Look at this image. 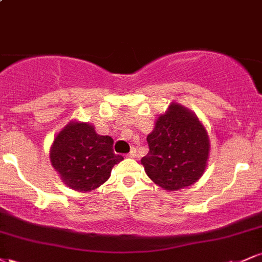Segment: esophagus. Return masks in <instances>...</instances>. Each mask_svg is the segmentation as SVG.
Returning <instances> with one entry per match:
<instances>
[{"label":"esophagus","mask_w":262,"mask_h":262,"mask_svg":"<svg viewBox=\"0 0 262 262\" xmlns=\"http://www.w3.org/2000/svg\"><path fill=\"white\" fill-rule=\"evenodd\" d=\"M127 156H129V158H135V156H137V149L132 148V150L128 152Z\"/></svg>","instance_id":"1"}]
</instances>
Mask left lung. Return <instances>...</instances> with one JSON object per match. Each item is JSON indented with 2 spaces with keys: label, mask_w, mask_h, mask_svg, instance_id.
<instances>
[{
  "label": "left lung",
  "mask_w": 262,
  "mask_h": 262,
  "mask_svg": "<svg viewBox=\"0 0 262 262\" xmlns=\"http://www.w3.org/2000/svg\"><path fill=\"white\" fill-rule=\"evenodd\" d=\"M146 140L149 152L141 164L156 185L167 191H179L203 175L209 154L208 135L187 108L171 104L159 117Z\"/></svg>",
  "instance_id": "1"
}]
</instances>
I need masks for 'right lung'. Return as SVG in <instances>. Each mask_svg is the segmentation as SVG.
<instances>
[{"instance_id": "right-lung-1", "label": "right lung", "mask_w": 262, "mask_h": 262, "mask_svg": "<svg viewBox=\"0 0 262 262\" xmlns=\"http://www.w3.org/2000/svg\"><path fill=\"white\" fill-rule=\"evenodd\" d=\"M123 156L113 151V139L98 135L89 123H69L54 139L50 161L69 187L90 192L110 179Z\"/></svg>"}]
</instances>
